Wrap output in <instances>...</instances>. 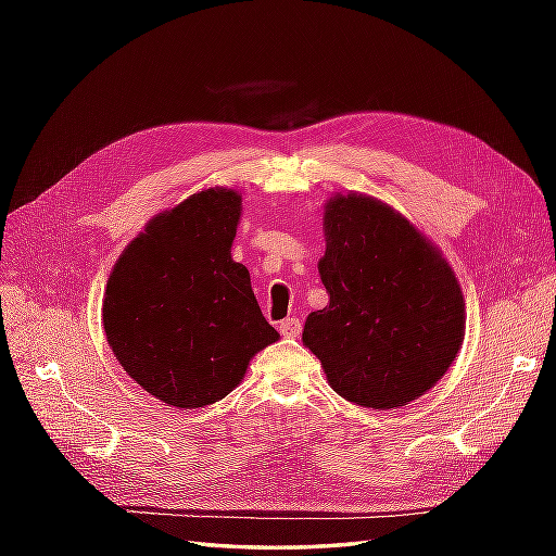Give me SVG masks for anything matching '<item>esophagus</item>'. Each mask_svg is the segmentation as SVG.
<instances>
[{
    "mask_svg": "<svg viewBox=\"0 0 556 556\" xmlns=\"http://www.w3.org/2000/svg\"><path fill=\"white\" fill-rule=\"evenodd\" d=\"M278 331L285 336V339H296V336L301 333V323H299V317H288V319H282V323L278 325Z\"/></svg>",
    "mask_w": 556,
    "mask_h": 556,
    "instance_id": "1",
    "label": "esophagus"
}]
</instances>
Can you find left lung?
<instances>
[{
	"mask_svg": "<svg viewBox=\"0 0 556 556\" xmlns=\"http://www.w3.org/2000/svg\"><path fill=\"white\" fill-rule=\"evenodd\" d=\"M323 229L317 271L329 304L306 317L301 339L336 394L374 410L406 406L459 355V280L443 252L376 197L331 194Z\"/></svg>",
	"mask_w": 556,
	"mask_h": 556,
	"instance_id": "1",
	"label": "left lung"
}]
</instances>
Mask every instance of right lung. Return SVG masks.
Returning a JSON list of instances; mask_svg holds the SVG:
<instances>
[{
  "mask_svg": "<svg viewBox=\"0 0 556 556\" xmlns=\"http://www.w3.org/2000/svg\"><path fill=\"white\" fill-rule=\"evenodd\" d=\"M241 192L208 188L157 213L117 257L104 292L115 359L174 408H204L239 387L250 359L280 339L231 260Z\"/></svg>",
  "mask_w": 556,
  "mask_h": 556,
  "instance_id": "obj_1",
  "label": "right lung"
}]
</instances>
